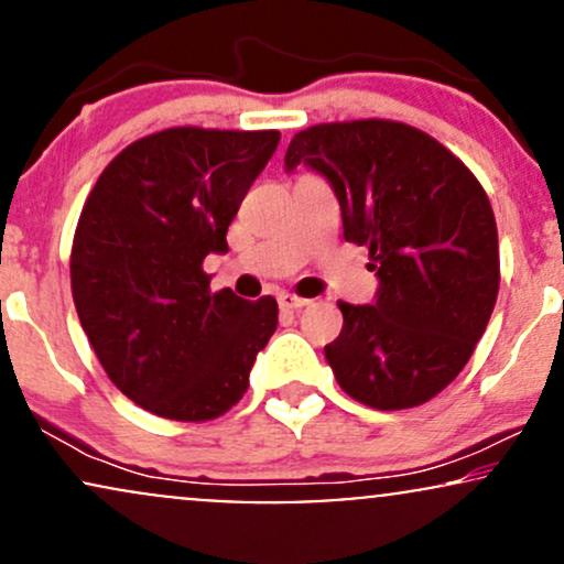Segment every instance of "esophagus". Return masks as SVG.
<instances>
[{"label":"esophagus","mask_w":564,"mask_h":564,"mask_svg":"<svg viewBox=\"0 0 564 564\" xmlns=\"http://www.w3.org/2000/svg\"><path fill=\"white\" fill-rule=\"evenodd\" d=\"M278 304H281V310H302L307 307L310 300H304V296H296V294H281L278 296Z\"/></svg>","instance_id":"34e87169"}]
</instances>
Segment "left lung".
<instances>
[{
	"label": "left lung",
	"instance_id": "obj_1",
	"mask_svg": "<svg viewBox=\"0 0 564 564\" xmlns=\"http://www.w3.org/2000/svg\"><path fill=\"white\" fill-rule=\"evenodd\" d=\"M296 164L332 183L345 238L379 275L377 302H339L345 326L326 345L336 381L377 411L426 403L469 364L496 307L488 193L443 142L392 119L302 129L286 151V170Z\"/></svg>",
	"mask_w": 564,
	"mask_h": 564
}]
</instances>
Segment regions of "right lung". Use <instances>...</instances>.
I'll list each match as a JSON object with an SVG mask.
<instances>
[{"label":"right lung","instance_id":"1","mask_svg":"<svg viewBox=\"0 0 564 564\" xmlns=\"http://www.w3.org/2000/svg\"><path fill=\"white\" fill-rule=\"evenodd\" d=\"M281 132L170 127L134 140L89 191L70 246V291L108 379L172 422H212L249 387L278 302L212 291L206 254Z\"/></svg>","mask_w":564,"mask_h":564}]
</instances>
